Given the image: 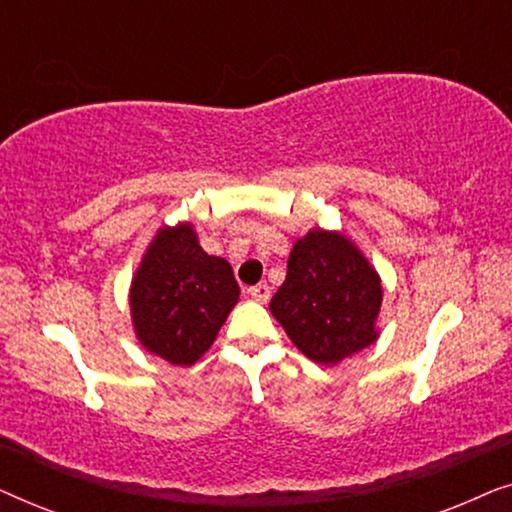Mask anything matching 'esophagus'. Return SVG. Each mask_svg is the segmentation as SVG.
<instances>
[{"mask_svg": "<svg viewBox=\"0 0 512 512\" xmlns=\"http://www.w3.org/2000/svg\"><path fill=\"white\" fill-rule=\"evenodd\" d=\"M249 296L256 300V303H268L270 300V286L268 284H256L249 289Z\"/></svg>", "mask_w": 512, "mask_h": 512, "instance_id": "34e87169", "label": "esophagus"}]
</instances>
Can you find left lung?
Masks as SVG:
<instances>
[{"label": "left lung", "instance_id": "8db88e82", "mask_svg": "<svg viewBox=\"0 0 512 512\" xmlns=\"http://www.w3.org/2000/svg\"><path fill=\"white\" fill-rule=\"evenodd\" d=\"M286 279L270 312L307 359H349L377 340L382 279L340 230L312 228L293 242Z\"/></svg>", "mask_w": 512, "mask_h": 512}]
</instances>
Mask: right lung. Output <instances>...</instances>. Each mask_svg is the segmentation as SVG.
<instances>
[{
    "instance_id": "obj_1",
    "label": "right lung",
    "mask_w": 512,
    "mask_h": 512,
    "mask_svg": "<svg viewBox=\"0 0 512 512\" xmlns=\"http://www.w3.org/2000/svg\"><path fill=\"white\" fill-rule=\"evenodd\" d=\"M130 317L146 352L193 366L240 300L226 258L200 247L193 223L158 228L130 282Z\"/></svg>"
}]
</instances>
